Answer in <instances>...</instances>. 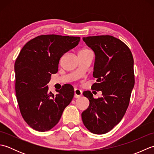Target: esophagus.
<instances>
[{
    "label": "esophagus",
    "mask_w": 154,
    "mask_h": 154,
    "mask_svg": "<svg viewBox=\"0 0 154 154\" xmlns=\"http://www.w3.org/2000/svg\"><path fill=\"white\" fill-rule=\"evenodd\" d=\"M74 93H75V95H74L75 98H79L82 96V94H83L82 91L78 89H75Z\"/></svg>",
    "instance_id": "1"
}]
</instances>
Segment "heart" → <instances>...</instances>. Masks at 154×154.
<instances>
[{
  "label": "heart",
  "instance_id": "b5f03b06",
  "mask_svg": "<svg viewBox=\"0 0 154 154\" xmlns=\"http://www.w3.org/2000/svg\"><path fill=\"white\" fill-rule=\"evenodd\" d=\"M85 50H87V49H85V50H81V51H85Z\"/></svg>",
  "mask_w": 154,
  "mask_h": 154
}]
</instances>
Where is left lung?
Returning <instances> with one entry per match:
<instances>
[{
  "label": "left lung",
  "mask_w": 154,
  "mask_h": 154,
  "mask_svg": "<svg viewBox=\"0 0 154 154\" xmlns=\"http://www.w3.org/2000/svg\"><path fill=\"white\" fill-rule=\"evenodd\" d=\"M83 40L95 54L93 77L97 82L92 89L102 91L103 97L94 99L91 91H84L90 103L81 117L91 132L103 134L120 122L128 107L135 83L134 59L129 48L112 35Z\"/></svg>",
  "instance_id": "obj_1"
}]
</instances>
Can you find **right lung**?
Wrapping results in <instances>:
<instances>
[{"mask_svg":"<svg viewBox=\"0 0 154 154\" xmlns=\"http://www.w3.org/2000/svg\"><path fill=\"white\" fill-rule=\"evenodd\" d=\"M80 37L55 34L41 35L28 42L14 64L16 99L23 119L39 132L51 130L69 104L74 89L65 84L54 94L47 84L51 74L58 71L64 54L79 44Z\"/></svg>","mask_w":154,"mask_h":154,"instance_id":"1","label":"right lung"}]
</instances>
